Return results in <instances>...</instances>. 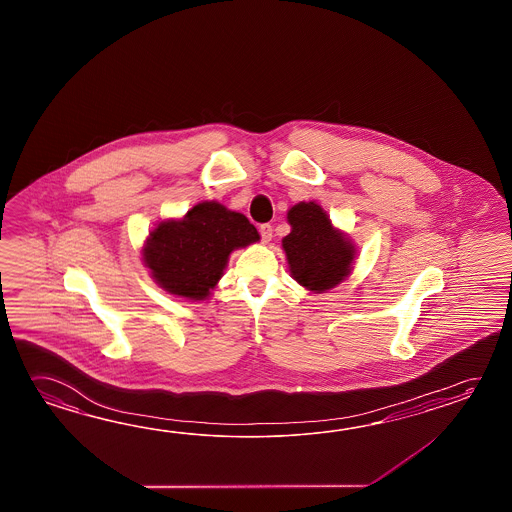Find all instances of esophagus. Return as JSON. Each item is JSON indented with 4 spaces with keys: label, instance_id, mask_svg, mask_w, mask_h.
Listing matches in <instances>:
<instances>
[{
    "label": "esophagus",
    "instance_id": "1",
    "mask_svg": "<svg viewBox=\"0 0 512 512\" xmlns=\"http://www.w3.org/2000/svg\"><path fill=\"white\" fill-rule=\"evenodd\" d=\"M261 241L263 243H269L272 240V227L269 223H265V225H261L260 227Z\"/></svg>",
    "mask_w": 512,
    "mask_h": 512
}]
</instances>
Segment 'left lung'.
<instances>
[{
  "label": "left lung",
  "mask_w": 512,
  "mask_h": 512,
  "mask_svg": "<svg viewBox=\"0 0 512 512\" xmlns=\"http://www.w3.org/2000/svg\"><path fill=\"white\" fill-rule=\"evenodd\" d=\"M291 232L282 240L289 272L311 293H326L344 282L357 258L355 243L337 229L315 201H300L287 212Z\"/></svg>",
  "instance_id": "left-lung-1"
}]
</instances>
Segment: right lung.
I'll return each instance as SVG.
<instances>
[{
    "label": "right lung",
    "instance_id": "right-lung-1",
    "mask_svg": "<svg viewBox=\"0 0 512 512\" xmlns=\"http://www.w3.org/2000/svg\"><path fill=\"white\" fill-rule=\"evenodd\" d=\"M260 241L241 212L218 201H199L181 218L163 219L142 245L153 282L185 300H207L227 269L230 254Z\"/></svg>",
    "mask_w": 512,
    "mask_h": 512
}]
</instances>
